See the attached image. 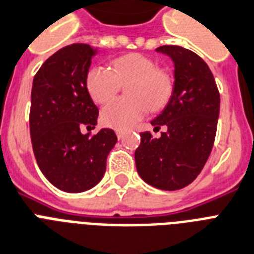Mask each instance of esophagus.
<instances>
[{"label": "esophagus", "mask_w": 254, "mask_h": 254, "mask_svg": "<svg viewBox=\"0 0 254 254\" xmlns=\"http://www.w3.org/2000/svg\"><path fill=\"white\" fill-rule=\"evenodd\" d=\"M116 135H117V138H119V139H123L124 131L120 130V129H117V130H116Z\"/></svg>", "instance_id": "obj_1"}]
</instances>
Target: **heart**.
Segmentation results:
<instances>
[{"instance_id": "1", "label": "heart", "mask_w": 254, "mask_h": 254, "mask_svg": "<svg viewBox=\"0 0 254 254\" xmlns=\"http://www.w3.org/2000/svg\"><path fill=\"white\" fill-rule=\"evenodd\" d=\"M127 84L129 98L115 100L102 111V123L115 129H127L145 116L147 111L162 108L172 94V79L166 71L158 69L147 56L139 53L121 56L113 60L112 70L94 66L86 77V87L92 100L99 104L111 102L120 90L121 83Z\"/></svg>"}]
</instances>
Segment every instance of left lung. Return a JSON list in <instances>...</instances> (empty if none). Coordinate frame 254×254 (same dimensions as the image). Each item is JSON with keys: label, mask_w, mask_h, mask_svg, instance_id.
Returning <instances> with one entry per match:
<instances>
[{"label": "left lung", "mask_w": 254, "mask_h": 254, "mask_svg": "<svg viewBox=\"0 0 254 254\" xmlns=\"http://www.w3.org/2000/svg\"><path fill=\"white\" fill-rule=\"evenodd\" d=\"M156 52L170 56L175 64L174 90L162 113L151 121L154 138L141 133L135 150L138 175L151 187L177 190L194 181L209 159L216 134L220 96L207 64L189 49L162 45Z\"/></svg>", "instance_id": "1"}]
</instances>
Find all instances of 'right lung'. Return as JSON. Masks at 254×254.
Instances as JSON below:
<instances>
[{
    "instance_id": "right-lung-1",
    "label": "right lung",
    "mask_w": 254,
    "mask_h": 254,
    "mask_svg": "<svg viewBox=\"0 0 254 254\" xmlns=\"http://www.w3.org/2000/svg\"><path fill=\"white\" fill-rule=\"evenodd\" d=\"M88 44L64 47L45 61L32 82L30 133L38 166L51 184L67 193L88 190L102 180L117 137L112 129L94 135L99 109L86 87L96 55Z\"/></svg>"
}]
</instances>
